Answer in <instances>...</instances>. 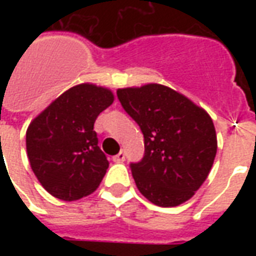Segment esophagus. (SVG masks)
I'll return each mask as SVG.
<instances>
[{
  "label": "esophagus",
  "mask_w": 256,
  "mask_h": 256,
  "mask_svg": "<svg viewBox=\"0 0 256 256\" xmlns=\"http://www.w3.org/2000/svg\"><path fill=\"white\" fill-rule=\"evenodd\" d=\"M112 160L116 162V164H122L124 160V152H120L116 156H112Z\"/></svg>",
  "instance_id": "esophagus-1"
}]
</instances>
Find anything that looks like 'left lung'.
I'll list each match as a JSON object with an SVG mask.
<instances>
[{
	"label": "left lung",
	"mask_w": 256,
	"mask_h": 256,
	"mask_svg": "<svg viewBox=\"0 0 256 256\" xmlns=\"http://www.w3.org/2000/svg\"><path fill=\"white\" fill-rule=\"evenodd\" d=\"M128 114L144 136V156L132 164L138 190L160 207L192 198L214 164L218 140L203 108L160 84L116 90Z\"/></svg>",
	"instance_id": "obj_1"
}]
</instances>
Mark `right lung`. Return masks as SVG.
<instances>
[{
    "label": "right lung",
    "instance_id": "add662e5",
    "mask_svg": "<svg viewBox=\"0 0 256 256\" xmlns=\"http://www.w3.org/2000/svg\"><path fill=\"white\" fill-rule=\"evenodd\" d=\"M112 102L110 88L85 82L62 92L30 122L26 152L49 194L73 202L98 188L108 160L98 146L94 122Z\"/></svg>",
    "mask_w": 256,
    "mask_h": 256
}]
</instances>
